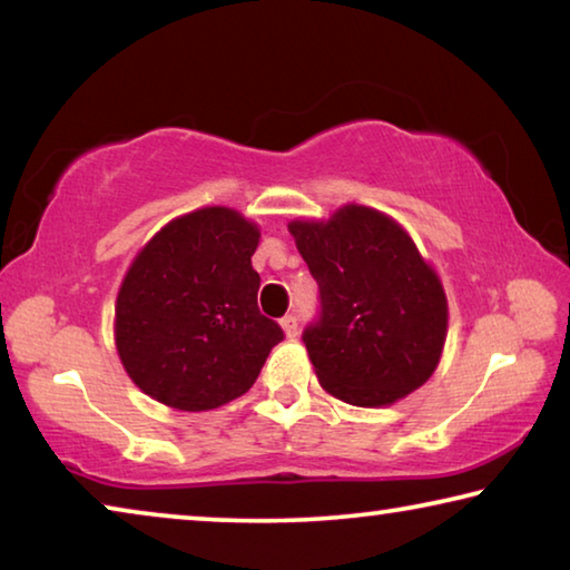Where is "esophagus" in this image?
I'll return each mask as SVG.
<instances>
[{
    "mask_svg": "<svg viewBox=\"0 0 570 570\" xmlns=\"http://www.w3.org/2000/svg\"><path fill=\"white\" fill-rule=\"evenodd\" d=\"M282 330H284V334L288 336V340H294L296 332H298V322H296L294 314H286V316H284V320H282Z\"/></svg>",
    "mask_w": 570,
    "mask_h": 570,
    "instance_id": "1",
    "label": "esophagus"
}]
</instances>
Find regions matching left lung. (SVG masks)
<instances>
[{
  "instance_id": "obj_1",
  "label": "left lung",
  "mask_w": 570,
  "mask_h": 570,
  "mask_svg": "<svg viewBox=\"0 0 570 570\" xmlns=\"http://www.w3.org/2000/svg\"><path fill=\"white\" fill-rule=\"evenodd\" d=\"M288 230L320 284V320L302 340L322 387L356 407L422 387L445 346L448 298L407 230L356 204Z\"/></svg>"
}]
</instances>
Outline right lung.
Here are the masks:
<instances>
[{
  "label": "right lung",
  "mask_w": 570,
  "mask_h": 570,
  "mask_svg": "<svg viewBox=\"0 0 570 570\" xmlns=\"http://www.w3.org/2000/svg\"><path fill=\"white\" fill-rule=\"evenodd\" d=\"M256 224L224 206L163 226L135 256L115 304L128 377L168 407L206 412L254 387L282 326L258 312Z\"/></svg>",
  "instance_id": "1"
}]
</instances>
